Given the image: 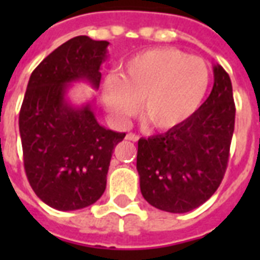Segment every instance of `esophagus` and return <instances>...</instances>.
<instances>
[{
    "label": "esophagus",
    "mask_w": 260,
    "mask_h": 260,
    "mask_svg": "<svg viewBox=\"0 0 260 260\" xmlns=\"http://www.w3.org/2000/svg\"><path fill=\"white\" fill-rule=\"evenodd\" d=\"M126 140H131V142H138L139 139H140V136L139 135H135V134H128L126 135Z\"/></svg>",
    "instance_id": "1"
}]
</instances>
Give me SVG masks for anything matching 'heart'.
Wrapping results in <instances>:
<instances>
[{
  "mask_svg": "<svg viewBox=\"0 0 260 260\" xmlns=\"http://www.w3.org/2000/svg\"><path fill=\"white\" fill-rule=\"evenodd\" d=\"M210 74L206 63L175 48H151L128 59L118 77L102 86L108 113L124 122L138 113L155 129L177 128L189 120L206 95Z\"/></svg>",
  "mask_w": 260,
  "mask_h": 260,
  "instance_id": "heart-1",
  "label": "heart"
}]
</instances>
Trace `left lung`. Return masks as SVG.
Returning <instances> with one entry per match:
<instances>
[{
	"label": "left lung",
	"instance_id": "1",
	"mask_svg": "<svg viewBox=\"0 0 260 260\" xmlns=\"http://www.w3.org/2000/svg\"><path fill=\"white\" fill-rule=\"evenodd\" d=\"M213 89L177 128L138 143L140 191L150 205L186 213L206 202L221 183L235 129L230 75L213 64Z\"/></svg>",
	"mask_w": 260,
	"mask_h": 260
}]
</instances>
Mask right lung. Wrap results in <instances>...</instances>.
Listing matches in <instances>:
<instances>
[{"mask_svg":"<svg viewBox=\"0 0 260 260\" xmlns=\"http://www.w3.org/2000/svg\"><path fill=\"white\" fill-rule=\"evenodd\" d=\"M109 42L77 36L52 51L30 74L18 128L24 167L32 189L58 210H77L100 200L114 147L124 132L106 129L94 100L74 105L71 83L100 87Z\"/></svg>","mask_w":260,"mask_h":260,"instance_id":"add662e5","label":"right lung"}]
</instances>
